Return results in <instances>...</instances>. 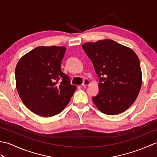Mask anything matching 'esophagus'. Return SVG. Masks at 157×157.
Wrapping results in <instances>:
<instances>
[{
  "mask_svg": "<svg viewBox=\"0 0 157 157\" xmlns=\"http://www.w3.org/2000/svg\"><path fill=\"white\" fill-rule=\"evenodd\" d=\"M90 84V82L88 79H85L82 84V86L83 87H86V86H88Z\"/></svg>",
  "mask_w": 157,
  "mask_h": 157,
  "instance_id": "1",
  "label": "esophagus"
}]
</instances>
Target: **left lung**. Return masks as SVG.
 <instances>
[{
  "instance_id": "8db88e82",
  "label": "left lung",
  "mask_w": 157,
  "mask_h": 157,
  "mask_svg": "<svg viewBox=\"0 0 157 157\" xmlns=\"http://www.w3.org/2000/svg\"><path fill=\"white\" fill-rule=\"evenodd\" d=\"M82 48L99 79L93 102L106 115L126 111L137 98L142 86L140 63L133 50L112 40L87 42Z\"/></svg>"
}]
</instances>
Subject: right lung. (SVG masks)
Wrapping results in <instances>:
<instances>
[{
	"label": "right lung",
	"mask_w": 157,
	"mask_h": 157,
	"mask_svg": "<svg viewBox=\"0 0 157 157\" xmlns=\"http://www.w3.org/2000/svg\"><path fill=\"white\" fill-rule=\"evenodd\" d=\"M64 46H38L20 59L15 68L16 87L26 107L51 117L67 105L76 86L61 69Z\"/></svg>",
	"instance_id": "add662e5"
}]
</instances>
